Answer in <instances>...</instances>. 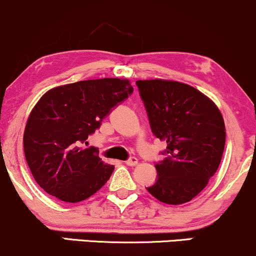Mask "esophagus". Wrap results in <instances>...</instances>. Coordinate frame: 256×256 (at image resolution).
Segmentation results:
<instances>
[{"label":"esophagus","instance_id":"esophagus-1","mask_svg":"<svg viewBox=\"0 0 256 256\" xmlns=\"http://www.w3.org/2000/svg\"><path fill=\"white\" fill-rule=\"evenodd\" d=\"M138 162V158L136 156H131L130 158H128V160L125 161V164L128 166H136Z\"/></svg>","mask_w":256,"mask_h":256}]
</instances>
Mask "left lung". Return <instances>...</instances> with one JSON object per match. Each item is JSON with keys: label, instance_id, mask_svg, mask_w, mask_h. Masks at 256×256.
<instances>
[{"label": "left lung", "instance_id": "left-lung-1", "mask_svg": "<svg viewBox=\"0 0 256 256\" xmlns=\"http://www.w3.org/2000/svg\"><path fill=\"white\" fill-rule=\"evenodd\" d=\"M152 134L166 142L158 178L146 188L167 204L189 202L218 170L225 146L222 113L207 96L173 80H137Z\"/></svg>", "mask_w": 256, "mask_h": 256}]
</instances>
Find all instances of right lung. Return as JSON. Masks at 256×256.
I'll return each mask as SVG.
<instances>
[{
    "label": "right lung",
    "instance_id": "1",
    "mask_svg": "<svg viewBox=\"0 0 256 256\" xmlns=\"http://www.w3.org/2000/svg\"><path fill=\"white\" fill-rule=\"evenodd\" d=\"M134 92L126 79L102 78L54 88L32 110L24 132L28 165L37 184L64 202L98 192L114 171L86 144L112 108Z\"/></svg>",
    "mask_w": 256,
    "mask_h": 256
}]
</instances>
